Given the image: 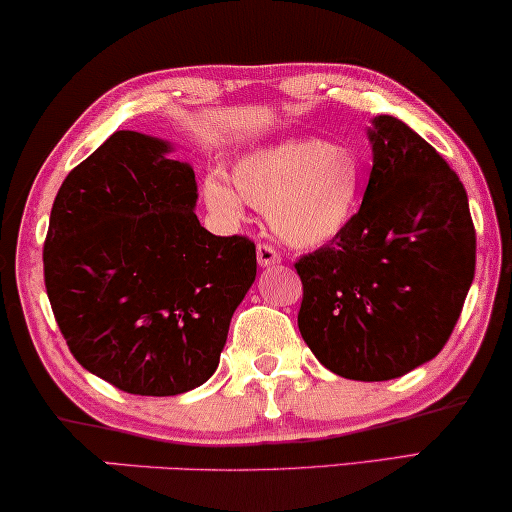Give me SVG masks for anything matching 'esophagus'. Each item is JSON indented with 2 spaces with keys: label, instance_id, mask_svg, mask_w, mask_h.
I'll return each mask as SVG.
<instances>
[{
  "label": "esophagus",
  "instance_id": "1",
  "mask_svg": "<svg viewBox=\"0 0 512 512\" xmlns=\"http://www.w3.org/2000/svg\"><path fill=\"white\" fill-rule=\"evenodd\" d=\"M256 258H258V265H263V268H270V265L282 263V254H279V251L272 247L270 242H258Z\"/></svg>",
  "mask_w": 512,
  "mask_h": 512
}]
</instances>
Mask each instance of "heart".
Wrapping results in <instances>:
<instances>
[{"instance_id":"b5f03b06","label":"heart","mask_w":512,"mask_h":512,"mask_svg":"<svg viewBox=\"0 0 512 512\" xmlns=\"http://www.w3.org/2000/svg\"><path fill=\"white\" fill-rule=\"evenodd\" d=\"M361 160L349 146L324 139H289L240 158L233 188L205 179V200L216 214L237 216L242 201L268 209L275 233L296 247H319L354 219L361 195Z\"/></svg>"}]
</instances>
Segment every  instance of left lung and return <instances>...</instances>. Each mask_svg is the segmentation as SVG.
<instances>
[{"instance_id":"8db88e82","label":"left lung","mask_w":512,"mask_h":512,"mask_svg":"<svg viewBox=\"0 0 512 512\" xmlns=\"http://www.w3.org/2000/svg\"><path fill=\"white\" fill-rule=\"evenodd\" d=\"M370 130L373 170L349 226L300 256L298 328L347 380L382 382L450 340L475 272L466 188L443 156L394 116Z\"/></svg>"}]
</instances>
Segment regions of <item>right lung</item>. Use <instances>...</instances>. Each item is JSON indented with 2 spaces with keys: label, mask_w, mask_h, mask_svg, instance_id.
<instances>
[{
  "label": "right lung",
  "mask_w": 512,
  "mask_h": 512,
  "mask_svg": "<svg viewBox=\"0 0 512 512\" xmlns=\"http://www.w3.org/2000/svg\"><path fill=\"white\" fill-rule=\"evenodd\" d=\"M163 139L118 130L62 181L44 282L69 352L125 394L177 396L219 366L256 244L200 226L195 174Z\"/></svg>",
  "instance_id": "1"
}]
</instances>
